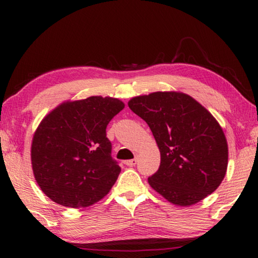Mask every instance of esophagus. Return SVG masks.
<instances>
[{"label":"esophagus","instance_id":"34e87169","mask_svg":"<svg viewBox=\"0 0 258 258\" xmlns=\"http://www.w3.org/2000/svg\"><path fill=\"white\" fill-rule=\"evenodd\" d=\"M126 166L128 167H134V166H136V163H137V158L135 157V159H132V160H126V161L124 162Z\"/></svg>","mask_w":258,"mask_h":258}]
</instances>
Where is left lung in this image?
Masks as SVG:
<instances>
[{"instance_id": "left-lung-1", "label": "left lung", "mask_w": 258, "mask_h": 258, "mask_svg": "<svg viewBox=\"0 0 258 258\" xmlns=\"http://www.w3.org/2000/svg\"><path fill=\"white\" fill-rule=\"evenodd\" d=\"M129 108L142 117L159 146L161 162L149 184L171 204L191 206L212 194L224 179L227 143L216 119L181 92L135 97Z\"/></svg>"}]
</instances>
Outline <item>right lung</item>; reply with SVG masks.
<instances>
[{"mask_svg": "<svg viewBox=\"0 0 258 258\" xmlns=\"http://www.w3.org/2000/svg\"><path fill=\"white\" fill-rule=\"evenodd\" d=\"M124 104L92 96L66 101L46 115L32 143V167L46 197L58 205L83 208L106 196L121 171L112 158L106 126Z\"/></svg>", "mask_w": 258, "mask_h": 258, "instance_id": "add662e5", "label": "right lung"}]
</instances>
